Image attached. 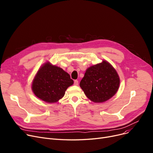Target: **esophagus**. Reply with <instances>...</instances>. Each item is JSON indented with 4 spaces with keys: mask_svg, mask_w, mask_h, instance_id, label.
I'll list each match as a JSON object with an SVG mask.
<instances>
[{
    "mask_svg": "<svg viewBox=\"0 0 153 153\" xmlns=\"http://www.w3.org/2000/svg\"><path fill=\"white\" fill-rule=\"evenodd\" d=\"M78 83H79V82H78L77 80H75L74 82V85H78Z\"/></svg>",
    "mask_w": 153,
    "mask_h": 153,
    "instance_id": "obj_1",
    "label": "esophagus"
}]
</instances>
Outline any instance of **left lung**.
I'll return each mask as SVG.
<instances>
[{
    "label": "left lung",
    "instance_id": "left-lung-1",
    "mask_svg": "<svg viewBox=\"0 0 153 153\" xmlns=\"http://www.w3.org/2000/svg\"><path fill=\"white\" fill-rule=\"evenodd\" d=\"M120 82L115 69L106 60H102V62L86 69L79 85L89 100L103 103L115 95Z\"/></svg>",
    "mask_w": 153,
    "mask_h": 153
}]
</instances>
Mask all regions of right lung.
I'll return each instance as SVG.
<instances>
[{
  "instance_id": "right-lung-1",
  "label": "right lung",
  "mask_w": 153,
  "mask_h": 153,
  "mask_svg": "<svg viewBox=\"0 0 153 153\" xmlns=\"http://www.w3.org/2000/svg\"><path fill=\"white\" fill-rule=\"evenodd\" d=\"M73 80L62 68L46 62L39 68L31 84L36 97L46 103H53L62 99Z\"/></svg>"
}]
</instances>
